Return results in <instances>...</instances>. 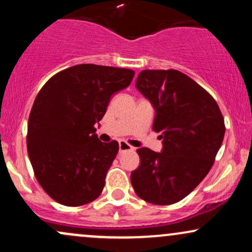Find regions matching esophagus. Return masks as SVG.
<instances>
[{
    "mask_svg": "<svg viewBox=\"0 0 252 252\" xmlns=\"http://www.w3.org/2000/svg\"><path fill=\"white\" fill-rule=\"evenodd\" d=\"M134 149H135L134 147L130 146V144L126 143V141H120V142H118V150H120V154L124 152H132Z\"/></svg>",
    "mask_w": 252,
    "mask_h": 252,
    "instance_id": "obj_1",
    "label": "esophagus"
}]
</instances>
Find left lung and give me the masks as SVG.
<instances>
[{"instance_id": "obj_1", "label": "left lung", "mask_w": 252, "mask_h": 252, "mask_svg": "<svg viewBox=\"0 0 252 252\" xmlns=\"http://www.w3.org/2000/svg\"><path fill=\"white\" fill-rule=\"evenodd\" d=\"M135 86L155 110L153 130L161 132L162 150H136L141 162L131 185L144 201L175 204L210 172L224 138V118L209 92L176 70H144Z\"/></svg>"}]
</instances>
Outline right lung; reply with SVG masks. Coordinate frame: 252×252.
I'll return each mask as SVG.
<instances>
[{
  "label": "right lung",
  "instance_id": "1",
  "mask_svg": "<svg viewBox=\"0 0 252 252\" xmlns=\"http://www.w3.org/2000/svg\"><path fill=\"white\" fill-rule=\"evenodd\" d=\"M134 74L128 68L80 63L40 90L28 120L27 150L37 182L53 200L80 206L102 193L118 142H100L94 124Z\"/></svg>",
  "mask_w": 252,
  "mask_h": 252
}]
</instances>
